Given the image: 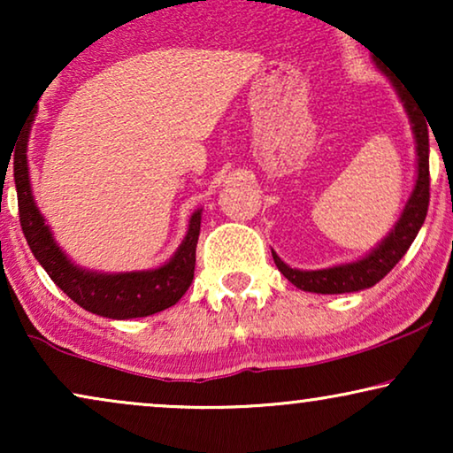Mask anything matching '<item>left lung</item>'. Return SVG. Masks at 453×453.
Segmentation results:
<instances>
[{
	"label": "left lung",
	"instance_id": "obj_1",
	"mask_svg": "<svg viewBox=\"0 0 453 453\" xmlns=\"http://www.w3.org/2000/svg\"><path fill=\"white\" fill-rule=\"evenodd\" d=\"M383 76L394 86L395 95L404 104V111L411 119L414 148H417V177H414V188L411 191L404 208H402L400 219L395 220L392 231L383 237L369 253H365L361 259L349 264H338L332 268L321 270H299L290 268L287 262L278 257V253L272 250L276 268L282 272L288 282H293L296 288L307 290V293L318 295H342V293H358V290L371 288L373 284L381 280L395 264L400 262L402 256L412 245L420 226L426 219V208H429V121L420 113L417 101L406 95L404 86L398 78L394 76L388 67L377 64Z\"/></svg>",
	"mask_w": 453,
	"mask_h": 453
}]
</instances>
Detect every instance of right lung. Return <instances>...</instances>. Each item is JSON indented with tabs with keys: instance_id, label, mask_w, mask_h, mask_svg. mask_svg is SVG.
Instances as JSON below:
<instances>
[{
	"instance_id": "add662e5",
	"label": "right lung",
	"mask_w": 453,
	"mask_h": 453,
	"mask_svg": "<svg viewBox=\"0 0 453 453\" xmlns=\"http://www.w3.org/2000/svg\"><path fill=\"white\" fill-rule=\"evenodd\" d=\"M28 134H24V144L18 146L14 160L18 210L30 251L39 259L49 278L86 311L109 319L148 318L175 305L194 280L202 208L191 214L188 233L177 251L158 268L132 272L86 270L67 257V253L53 239L51 228L45 225V216L36 208L28 175Z\"/></svg>"
}]
</instances>
